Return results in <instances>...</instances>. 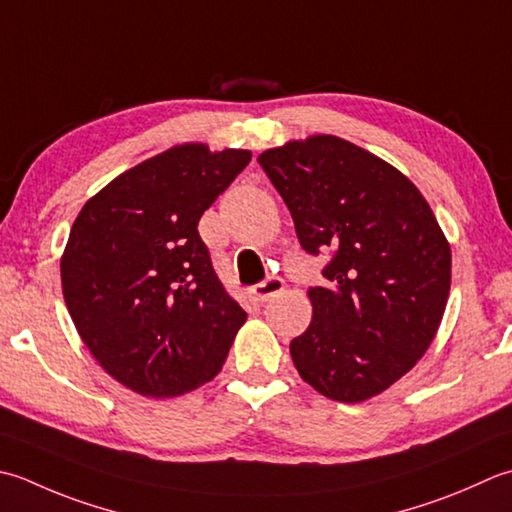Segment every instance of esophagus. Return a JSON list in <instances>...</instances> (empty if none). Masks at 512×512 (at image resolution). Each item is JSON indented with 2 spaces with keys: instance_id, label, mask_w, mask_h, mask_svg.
Masks as SVG:
<instances>
[{
  "instance_id": "1",
  "label": "esophagus",
  "mask_w": 512,
  "mask_h": 512,
  "mask_svg": "<svg viewBox=\"0 0 512 512\" xmlns=\"http://www.w3.org/2000/svg\"><path fill=\"white\" fill-rule=\"evenodd\" d=\"M284 290V279L282 277H268L264 279V282H259L257 286H253V290H250V295H253V299L257 304H264L268 302L270 297H275L277 293H282Z\"/></svg>"
}]
</instances>
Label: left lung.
I'll use <instances>...</instances> for the list:
<instances>
[{
    "mask_svg": "<svg viewBox=\"0 0 512 512\" xmlns=\"http://www.w3.org/2000/svg\"><path fill=\"white\" fill-rule=\"evenodd\" d=\"M308 255L330 253L308 290L313 322L290 342L304 382L337 402L379 395L433 342L450 293V246L406 175L333 135L257 157Z\"/></svg>",
    "mask_w": 512,
    "mask_h": 512,
    "instance_id": "obj_1",
    "label": "left lung"
}]
</instances>
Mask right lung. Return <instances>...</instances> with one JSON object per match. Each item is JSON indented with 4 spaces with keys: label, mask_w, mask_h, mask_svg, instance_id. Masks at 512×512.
Wrapping results in <instances>:
<instances>
[{
    "label": "right lung",
    "mask_w": 512,
    "mask_h": 512,
    "mask_svg": "<svg viewBox=\"0 0 512 512\" xmlns=\"http://www.w3.org/2000/svg\"><path fill=\"white\" fill-rule=\"evenodd\" d=\"M248 162V150L173 146L115 177L70 228L68 313L99 366L139 395L177 397L210 382L246 322L197 224Z\"/></svg>",
    "instance_id": "obj_1"
}]
</instances>
